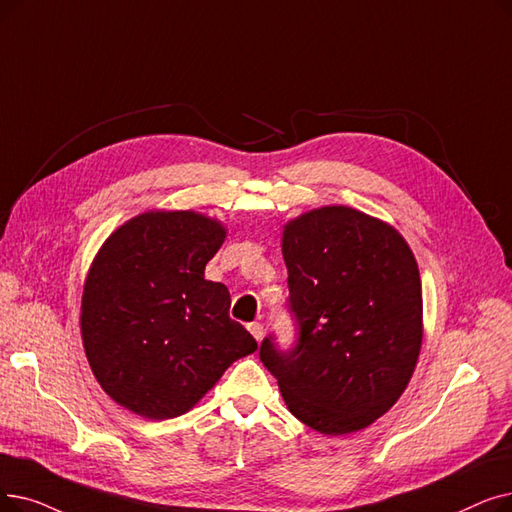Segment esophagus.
Here are the masks:
<instances>
[{"label": "esophagus", "instance_id": "esophagus-1", "mask_svg": "<svg viewBox=\"0 0 512 512\" xmlns=\"http://www.w3.org/2000/svg\"><path fill=\"white\" fill-rule=\"evenodd\" d=\"M249 330H251V335L255 337L257 343L263 339V326H261L259 322H251V324H249Z\"/></svg>", "mask_w": 512, "mask_h": 512}]
</instances>
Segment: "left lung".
<instances>
[{
  "instance_id": "1",
  "label": "left lung",
  "mask_w": 512,
  "mask_h": 512,
  "mask_svg": "<svg viewBox=\"0 0 512 512\" xmlns=\"http://www.w3.org/2000/svg\"><path fill=\"white\" fill-rule=\"evenodd\" d=\"M299 337L259 358L286 408L324 435L366 429L408 387L422 343L416 259L391 226L349 207L309 211L282 236Z\"/></svg>"
}]
</instances>
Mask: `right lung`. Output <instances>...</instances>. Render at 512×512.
Segmentation results:
<instances>
[{
    "instance_id": "add662e5",
    "label": "right lung",
    "mask_w": 512,
    "mask_h": 512,
    "mask_svg": "<svg viewBox=\"0 0 512 512\" xmlns=\"http://www.w3.org/2000/svg\"><path fill=\"white\" fill-rule=\"evenodd\" d=\"M226 230L192 211H150L108 236L87 274L81 335L102 389L150 420L188 412L257 349L230 318L226 284L205 265Z\"/></svg>"
}]
</instances>
